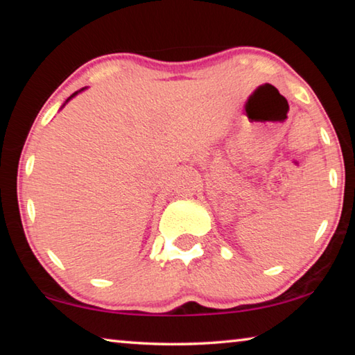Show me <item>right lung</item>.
<instances>
[{
  "label": "right lung",
  "instance_id": "obj_1",
  "mask_svg": "<svg viewBox=\"0 0 355 355\" xmlns=\"http://www.w3.org/2000/svg\"><path fill=\"white\" fill-rule=\"evenodd\" d=\"M84 89H86V87H83V89H81V91H84ZM81 91H76L75 94H71V95H70V97H69L67 100H65V103H67V101H69V100H71V98H73V97H75V95H78V94H80ZM65 103H64V105H65ZM64 105H62V106H64Z\"/></svg>",
  "mask_w": 355,
  "mask_h": 355
}]
</instances>
